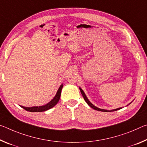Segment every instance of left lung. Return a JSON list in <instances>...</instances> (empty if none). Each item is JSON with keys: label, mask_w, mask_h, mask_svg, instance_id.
Wrapping results in <instances>:
<instances>
[{"label": "left lung", "mask_w": 147, "mask_h": 147, "mask_svg": "<svg viewBox=\"0 0 147 147\" xmlns=\"http://www.w3.org/2000/svg\"><path fill=\"white\" fill-rule=\"evenodd\" d=\"M79 89H80V91H81V94H82V96H83V98H84V100H85V102L87 103V104L89 105L90 107H91L92 108V109H95V110H97V111H103V112H108V111H110V112H111V111H117V110H119V109H122V107H120V108H118V109H113V110H105V109H100V108H98V107H96V106H94V105L92 103H91L89 100H88V98H86V95H85V92H83V90L81 89V88H79Z\"/></svg>", "instance_id": "left-lung-1"}]
</instances>
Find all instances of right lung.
<instances>
[{"mask_svg": "<svg viewBox=\"0 0 147 147\" xmlns=\"http://www.w3.org/2000/svg\"><path fill=\"white\" fill-rule=\"evenodd\" d=\"M63 87V84L60 86V87L59 88V89L57 90V92L56 94V95L55 96V97L53 98L51 101L45 104L44 105H42V106H34V107H24V106H21V107L23 108L24 109H25L26 111L29 112H43V111H45L48 109H51V108L53 107L55 105L57 104L58 102L59 101L60 97H61V91H62V88Z\"/></svg>", "mask_w": 147, "mask_h": 147, "instance_id": "right-lung-1", "label": "right lung"}]
</instances>
